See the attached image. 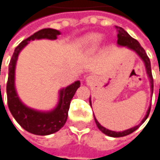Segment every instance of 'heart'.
Returning <instances> with one entry per match:
<instances>
[{"mask_svg":"<svg viewBox=\"0 0 160 160\" xmlns=\"http://www.w3.org/2000/svg\"><path fill=\"white\" fill-rule=\"evenodd\" d=\"M101 40H102V36L99 35V34H90V35L82 39V42L84 45V47L88 48L89 50H94L98 46Z\"/></svg>","mask_w":160,"mask_h":160,"instance_id":"b5f03b06","label":"heart"}]
</instances>
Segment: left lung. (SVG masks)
Instances as JSON below:
<instances>
[{
    "mask_svg": "<svg viewBox=\"0 0 160 160\" xmlns=\"http://www.w3.org/2000/svg\"><path fill=\"white\" fill-rule=\"evenodd\" d=\"M117 28V31H118V43L121 46H127L128 48L134 50L140 58L142 59V61L144 62L145 63V66H146V71H147V74H148V77H149L150 78V83H151V89L153 91V88H154V79H153V75H152V70H151V62H150V59L148 58V56L145 52V50L143 49V47L139 44V42L135 40L134 38H132L129 34L125 31L123 28L121 27H118V26H116ZM90 104H91V100H90ZM150 110H151V107H149V109H148L147 111V114L145 116V118H143V120L141 121V123H143L146 118H148V116H149L150 114ZM95 118V116H94ZM95 121H96V124H97V126L98 128L107 136L109 137H113V138H119V137H125V136H127L133 132H135L139 126H140V124L137 125V126L131 128V129H128V130H125V131H122V132H115V131H110L106 128H104L103 126H101V125L98 123V121L95 118Z\"/></svg>",
    "mask_w": 160,
    "mask_h": 160,
    "instance_id": "8db88e82",
    "label": "left lung"
}]
</instances>
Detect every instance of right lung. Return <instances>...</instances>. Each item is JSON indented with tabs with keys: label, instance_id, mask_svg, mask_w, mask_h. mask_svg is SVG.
Segmentation results:
<instances>
[{
	"label": "right lung",
	"instance_id": "right-lung-1",
	"mask_svg": "<svg viewBox=\"0 0 160 160\" xmlns=\"http://www.w3.org/2000/svg\"><path fill=\"white\" fill-rule=\"evenodd\" d=\"M60 31L52 28H44L34 33L32 36L22 41L15 48L13 56L9 62L8 79L6 83L7 104L9 111L12 114L16 121L24 130L34 135H50L58 132L61 128L63 127L67 119L71 99L74 97L77 89L79 87L81 82L78 81L61 91L59 104L53 111L47 113L35 111L22 104L16 93L14 85L16 62L18 60L19 53L28 43V42L34 41L35 39L56 40L57 36L60 35Z\"/></svg>",
	"mask_w": 160,
	"mask_h": 160
}]
</instances>
